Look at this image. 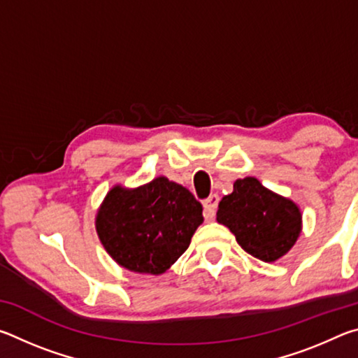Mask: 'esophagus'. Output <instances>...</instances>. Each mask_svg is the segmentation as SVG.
I'll list each match as a JSON object with an SVG mask.
<instances>
[{
  "mask_svg": "<svg viewBox=\"0 0 358 358\" xmlns=\"http://www.w3.org/2000/svg\"><path fill=\"white\" fill-rule=\"evenodd\" d=\"M217 203H220V196H216V194H211L207 201L203 202V216L207 217V220H213L215 217Z\"/></svg>",
  "mask_w": 358,
  "mask_h": 358,
  "instance_id": "1",
  "label": "esophagus"
}]
</instances>
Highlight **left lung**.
Masks as SVG:
<instances>
[{"label": "left lung", "mask_w": 358, "mask_h": 358, "mask_svg": "<svg viewBox=\"0 0 358 358\" xmlns=\"http://www.w3.org/2000/svg\"><path fill=\"white\" fill-rule=\"evenodd\" d=\"M216 220L230 229L248 254L264 262L282 257L301 230L299 207L252 177L235 181L232 194L217 205Z\"/></svg>", "instance_id": "1"}]
</instances>
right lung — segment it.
Instances as JSON below:
<instances>
[{
  "mask_svg": "<svg viewBox=\"0 0 358 358\" xmlns=\"http://www.w3.org/2000/svg\"><path fill=\"white\" fill-rule=\"evenodd\" d=\"M202 221V205L186 187L157 177L137 189L115 186L98 211L96 230L121 266L161 275L187 250Z\"/></svg>",
  "mask_w": 358,
  "mask_h": 358,
  "instance_id": "1",
  "label": "right lung"
}]
</instances>
